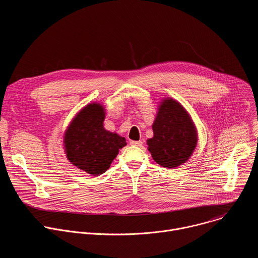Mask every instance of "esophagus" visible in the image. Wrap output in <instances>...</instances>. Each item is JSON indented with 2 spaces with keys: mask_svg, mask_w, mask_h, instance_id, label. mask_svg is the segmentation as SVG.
Wrapping results in <instances>:
<instances>
[{
  "mask_svg": "<svg viewBox=\"0 0 258 258\" xmlns=\"http://www.w3.org/2000/svg\"><path fill=\"white\" fill-rule=\"evenodd\" d=\"M130 144L132 146H137V147H142L143 146V142H141V141H131Z\"/></svg>",
  "mask_w": 258,
  "mask_h": 258,
  "instance_id": "34e87169",
  "label": "esophagus"
}]
</instances>
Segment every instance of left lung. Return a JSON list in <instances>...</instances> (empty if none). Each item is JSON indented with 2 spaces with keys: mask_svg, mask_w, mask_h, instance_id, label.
<instances>
[{
  "mask_svg": "<svg viewBox=\"0 0 258 258\" xmlns=\"http://www.w3.org/2000/svg\"><path fill=\"white\" fill-rule=\"evenodd\" d=\"M152 127L154 137L147 144L158 164L175 168L189 159L196 149L198 137L189 114L180 103L165 99Z\"/></svg>",
  "mask_w": 258,
  "mask_h": 258,
  "instance_id": "left-lung-1",
  "label": "left lung"
}]
</instances>
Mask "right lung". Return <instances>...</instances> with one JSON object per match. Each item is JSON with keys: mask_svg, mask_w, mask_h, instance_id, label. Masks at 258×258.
<instances>
[{"mask_svg": "<svg viewBox=\"0 0 258 258\" xmlns=\"http://www.w3.org/2000/svg\"><path fill=\"white\" fill-rule=\"evenodd\" d=\"M104 117L103 106L89 104L76 115L64 135L70 162L94 176L104 173L126 145L124 138L104 130Z\"/></svg>", "mask_w": 258, "mask_h": 258, "instance_id": "obj_1", "label": "right lung"}]
</instances>
